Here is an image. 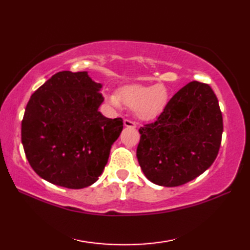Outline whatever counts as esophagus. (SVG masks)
<instances>
[{
	"mask_svg": "<svg viewBox=\"0 0 250 250\" xmlns=\"http://www.w3.org/2000/svg\"><path fill=\"white\" fill-rule=\"evenodd\" d=\"M124 125L125 126H129V128H136V124L131 119H125L124 120Z\"/></svg>",
	"mask_w": 250,
	"mask_h": 250,
	"instance_id": "34e87169",
	"label": "esophagus"
}]
</instances>
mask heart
<instances>
[{
    "mask_svg": "<svg viewBox=\"0 0 250 250\" xmlns=\"http://www.w3.org/2000/svg\"><path fill=\"white\" fill-rule=\"evenodd\" d=\"M168 101L167 89L163 84L143 86L132 84L121 89L117 97H111L110 102L116 106L120 103L132 109L143 119H151L161 114Z\"/></svg>",
    "mask_w": 250,
    "mask_h": 250,
    "instance_id": "heart-1",
    "label": "heart"
}]
</instances>
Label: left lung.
Instances as JSON below:
<instances>
[{"instance_id": "8db88e82", "label": "left lung", "mask_w": 250, "mask_h": 250, "mask_svg": "<svg viewBox=\"0 0 250 250\" xmlns=\"http://www.w3.org/2000/svg\"><path fill=\"white\" fill-rule=\"evenodd\" d=\"M222 131V114L213 89L193 81L173 95L155 121L141 126L137 160L151 183L177 187L213 164Z\"/></svg>"}]
</instances>
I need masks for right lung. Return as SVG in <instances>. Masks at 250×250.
Listing matches in <instances>:
<instances>
[{"instance_id": "obj_1", "label": "right lung", "mask_w": 250, "mask_h": 250, "mask_svg": "<svg viewBox=\"0 0 250 250\" xmlns=\"http://www.w3.org/2000/svg\"><path fill=\"white\" fill-rule=\"evenodd\" d=\"M101 87L87 72L62 71L31 95L21 142L31 167L47 182L82 189L102 174L124 122L98 110Z\"/></svg>"}]
</instances>
